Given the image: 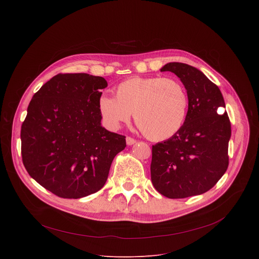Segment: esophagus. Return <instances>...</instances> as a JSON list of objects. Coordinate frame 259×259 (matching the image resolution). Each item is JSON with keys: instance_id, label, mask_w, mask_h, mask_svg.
Instances as JSON below:
<instances>
[{"instance_id": "esophagus-1", "label": "esophagus", "mask_w": 259, "mask_h": 259, "mask_svg": "<svg viewBox=\"0 0 259 259\" xmlns=\"http://www.w3.org/2000/svg\"><path fill=\"white\" fill-rule=\"evenodd\" d=\"M126 142H127L128 145H132V144H134V143L136 142V140H135L134 138L130 137V136H127V137H126Z\"/></svg>"}]
</instances>
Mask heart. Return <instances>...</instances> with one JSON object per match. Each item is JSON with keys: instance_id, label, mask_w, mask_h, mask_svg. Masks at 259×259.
Segmentation results:
<instances>
[{"instance_id": "heart-1", "label": "heart", "mask_w": 259, "mask_h": 259, "mask_svg": "<svg viewBox=\"0 0 259 259\" xmlns=\"http://www.w3.org/2000/svg\"><path fill=\"white\" fill-rule=\"evenodd\" d=\"M116 97L102 96L100 113L112 128L134 121L150 140L164 141L182 127L188 112L187 91L180 82L163 77H134L121 82Z\"/></svg>"}]
</instances>
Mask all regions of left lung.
Segmentation results:
<instances>
[{
    "label": "left lung",
    "instance_id": "1",
    "mask_svg": "<svg viewBox=\"0 0 259 259\" xmlns=\"http://www.w3.org/2000/svg\"><path fill=\"white\" fill-rule=\"evenodd\" d=\"M187 89L189 109L181 129L152 147L151 178L155 189L169 199H184L211 190L229 167L232 134L219 88L202 71L181 62L165 64Z\"/></svg>",
    "mask_w": 259,
    "mask_h": 259
}]
</instances>
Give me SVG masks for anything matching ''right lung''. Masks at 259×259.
I'll list each match as a JSON object with an SVG mask.
<instances>
[{
  "mask_svg": "<svg viewBox=\"0 0 259 259\" xmlns=\"http://www.w3.org/2000/svg\"><path fill=\"white\" fill-rule=\"evenodd\" d=\"M102 77L58 73L34 93L21 125L22 163L36 182L63 199L98 192L126 137L101 124Z\"/></svg>",
  "mask_w": 259,
  "mask_h": 259,
  "instance_id": "right-lung-1",
  "label": "right lung"
}]
</instances>
